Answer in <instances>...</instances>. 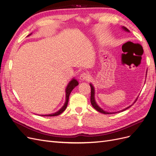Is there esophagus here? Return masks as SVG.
Masks as SVG:
<instances>
[{"instance_id": "34e87169", "label": "esophagus", "mask_w": 156, "mask_h": 156, "mask_svg": "<svg viewBox=\"0 0 156 156\" xmlns=\"http://www.w3.org/2000/svg\"><path fill=\"white\" fill-rule=\"evenodd\" d=\"M90 78L89 75L88 73H86L85 72L82 73L80 74V76L79 77V79L81 80H88Z\"/></svg>"}]
</instances>
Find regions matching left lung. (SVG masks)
I'll return each mask as SVG.
<instances>
[{
	"label": "left lung",
	"mask_w": 156,
	"mask_h": 156,
	"mask_svg": "<svg viewBox=\"0 0 156 156\" xmlns=\"http://www.w3.org/2000/svg\"><path fill=\"white\" fill-rule=\"evenodd\" d=\"M122 29H123V30L126 31V32L130 33L129 30L127 28H126V27L122 26ZM146 77H147V73H146ZM90 87H91V100H90V101H91V105H92V106H93V108H94L97 111L100 112V113H103V114H105V115H108V114H114V113H120V112H121V111H125V110L127 109L128 108H129L130 106H132V105L134 104V103H135V102L137 101V99H138V97H137V98H136V100H135V101L134 102V103H133L132 105H129V106L127 107L126 108L123 109H122V110H121V111H118V112H108V111H104V109H102L101 107H100L99 105L97 104V103L96 102L95 98V88H94V86H93V85L91 83H90Z\"/></svg>",
	"instance_id": "8db88e82"
}]
</instances>
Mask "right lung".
Returning a JSON list of instances; mask_svg holds the SVG:
<instances>
[{
  "label": "right lung",
  "mask_w": 156,
  "mask_h": 156,
  "mask_svg": "<svg viewBox=\"0 0 156 156\" xmlns=\"http://www.w3.org/2000/svg\"><path fill=\"white\" fill-rule=\"evenodd\" d=\"M32 34V33H30V34H29L27 36H29L30 35ZM79 84V83L77 80L73 78L69 82V83L68 84V85L66 86V88L65 89V93H66V98H65V102L64 105H63V107H62L59 110H58V111L55 112L54 113H52V114H49V115H39L40 116H58L60 114H61L66 109V107H67V105L68 103V100H69V96L70 95V93L72 92V91L73 90L74 88H76V87Z\"/></svg>",
  "instance_id": "1"
}]
</instances>
